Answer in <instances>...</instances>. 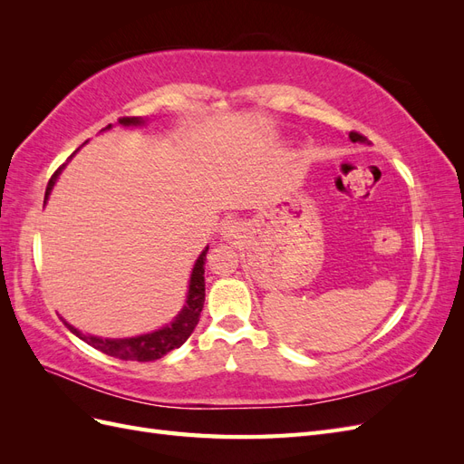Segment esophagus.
Returning <instances> with one entry per match:
<instances>
[{
    "instance_id": "34e87169",
    "label": "esophagus",
    "mask_w": 464,
    "mask_h": 464,
    "mask_svg": "<svg viewBox=\"0 0 464 464\" xmlns=\"http://www.w3.org/2000/svg\"><path fill=\"white\" fill-rule=\"evenodd\" d=\"M222 234H224V237H236L237 234H240V224L234 220H227L222 224Z\"/></svg>"
}]
</instances>
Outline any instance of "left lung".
<instances>
[{"label":"left lung","mask_w":464,"mask_h":464,"mask_svg":"<svg viewBox=\"0 0 464 464\" xmlns=\"http://www.w3.org/2000/svg\"><path fill=\"white\" fill-rule=\"evenodd\" d=\"M350 139H353L354 143H356V141H360V143L366 141V137H363V135H362V133H358V131H353V133H350Z\"/></svg>","instance_id":"obj_1"}]
</instances>
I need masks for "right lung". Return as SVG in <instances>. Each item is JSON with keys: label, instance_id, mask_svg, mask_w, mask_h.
Segmentation results:
<instances>
[{"label": "right lung", "instance_id": "1", "mask_svg": "<svg viewBox=\"0 0 464 464\" xmlns=\"http://www.w3.org/2000/svg\"><path fill=\"white\" fill-rule=\"evenodd\" d=\"M120 123L121 125H139V123H143V120L141 118H120ZM110 128L111 125H106L104 130H110ZM63 166L65 164H62L50 178L44 199H48V195H50L55 179H58ZM207 251H208V247H205L201 251V256L193 265L186 305H184V310L178 314V317L170 323V325H166V327L154 331V333H149V334L131 336V339H98V336H92V334H82L73 325H69L67 321H63L65 327L73 334H77L81 341H85L87 344H91L96 350H101V353H104L108 356H114L120 360H137V362H150V360L162 358L164 354L170 353V350L179 348L181 344H184L189 339V334L193 333L195 325L199 323L201 310L205 304Z\"/></svg>", "mask_w": 464, "mask_h": 464}]
</instances>
